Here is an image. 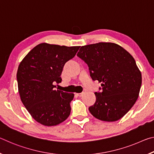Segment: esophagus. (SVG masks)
<instances>
[{
    "mask_svg": "<svg viewBox=\"0 0 154 154\" xmlns=\"http://www.w3.org/2000/svg\"><path fill=\"white\" fill-rule=\"evenodd\" d=\"M83 94V92H82V93H77V94H76V95L78 96H82Z\"/></svg>",
    "mask_w": 154,
    "mask_h": 154,
    "instance_id": "34e87169",
    "label": "esophagus"
}]
</instances>
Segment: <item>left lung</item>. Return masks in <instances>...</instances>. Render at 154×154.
<instances>
[{
    "instance_id": "8db88e82",
    "label": "left lung",
    "mask_w": 154,
    "mask_h": 154,
    "mask_svg": "<svg viewBox=\"0 0 154 154\" xmlns=\"http://www.w3.org/2000/svg\"><path fill=\"white\" fill-rule=\"evenodd\" d=\"M77 55L102 86L101 92L94 93L91 114L105 122L123 118L136 103L141 86V73L133 57L118 44L103 42L82 46Z\"/></svg>"
}]
</instances>
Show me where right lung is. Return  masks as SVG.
I'll return each instance as SVG.
<instances>
[{
	"label": "right lung",
	"mask_w": 154,
	"mask_h": 154,
	"mask_svg": "<svg viewBox=\"0 0 154 154\" xmlns=\"http://www.w3.org/2000/svg\"><path fill=\"white\" fill-rule=\"evenodd\" d=\"M79 48L40 43L20 62L17 81L21 100L41 124L56 126L71 113L70 103L74 94L56 90L54 84L62 82L65 63L73 58Z\"/></svg>",
	"instance_id": "obj_1"
}]
</instances>
